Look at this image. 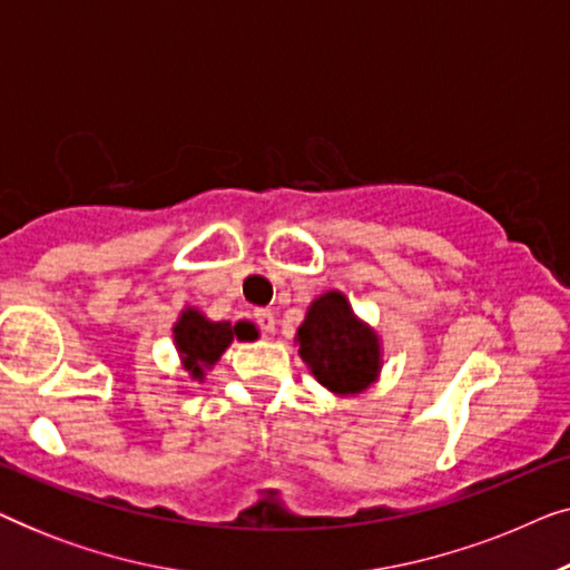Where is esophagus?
<instances>
[{"label":"esophagus","instance_id":"esophagus-1","mask_svg":"<svg viewBox=\"0 0 570 570\" xmlns=\"http://www.w3.org/2000/svg\"><path fill=\"white\" fill-rule=\"evenodd\" d=\"M254 322H256V326H259V330L264 332V334H272L275 332V314H272V311H267V308H259V311H254Z\"/></svg>","mask_w":570,"mask_h":570}]
</instances>
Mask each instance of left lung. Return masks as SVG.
I'll use <instances>...</instances> for the list:
<instances>
[{
  "mask_svg": "<svg viewBox=\"0 0 570 570\" xmlns=\"http://www.w3.org/2000/svg\"><path fill=\"white\" fill-rule=\"evenodd\" d=\"M298 345L318 384L332 392L357 394L376 381L379 340L353 316L342 293H326L311 303L306 322L298 326Z\"/></svg>",
  "mask_w": 570,
  "mask_h": 570,
  "instance_id": "8db88e82",
  "label": "left lung"
}]
</instances>
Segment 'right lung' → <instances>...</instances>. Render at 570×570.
Instances as JSON below:
<instances>
[{
    "mask_svg": "<svg viewBox=\"0 0 570 570\" xmlns=\"http://www.w3.org/2000/svg\"><path fill=\"white\" fill-rule=\"evenodd\" d=\"M174 337L178 353L184 355L186 371L191 376H202V368L213 365L223 355V350L230 345L233 337L254 340L256 332L246 322H238L236 326H230L228 322H207L199 311L186 308L174 326Z\"/></svg>",
    "mask_w": 570,
    "mask_h": 570,
    "instance_id": "add662e5",
    "label": "right lung"
}]
</instances>
